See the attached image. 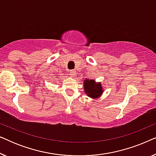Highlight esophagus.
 I'll return each instance as SVG.
<instances>
[{
    "instance_id": "34e87169",
    "label": "esophagus",
    "mask_w": 156,
    "mask_h": 156,
    "mask_svg": "<svg viewBox=\"0 0 156 156\" xmlns=\"http://www.w3.org/2000/svg\"><path fill=\"white\" fill-rule=\"evenodd\" d=\"M70 74H71L72 76H74V75H75L76 74V71L75 70H70Z\"/></svg>"
}]
</instances>
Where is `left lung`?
<instances>
[{
  "mask_svg": "<svg viewBox=\"0 0 156 156\" xmlns=\"http://www.w3.org/2000/svg\"><path fill=\"white\" fill-rule=\"evenodd\" d=\"M84 91L87 96L91 98H98L101 94L103 91H102V87L101 83L95 82L94 80H86L84 83Z\"/></svg>",
  "mask_w": 156,
  "mask_h": 156,
  "instance_id": "obj_1",
  "label": "left lung"
}]
</instances>
